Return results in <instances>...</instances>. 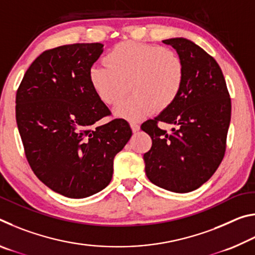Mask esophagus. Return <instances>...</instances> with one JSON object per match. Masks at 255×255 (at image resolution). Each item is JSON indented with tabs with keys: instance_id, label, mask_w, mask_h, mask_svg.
<instances>
[{
	"instance_id": "1",
	"label": "esophagus",
	"mask_w": 255,
	"mask_h": 255,
	"mask_svg": "<svg viewBox=\"0 0 255 255\" xmlns=\"http://www.w3.org/2000/svg\"><path fill=\"white\" fill-rule=\"evenodd\" d=\"M130 127H131V130L133 132H137L139 130V125H138L136 122H130Z\"/></svg>"
}]
</instances>
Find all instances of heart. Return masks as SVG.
I'll return each instance as SVG.
<instances>
[{
  "label": "heart",
  "instance_id": "obj_1",
  "mask_svg": "<svg viewBox=\"0 0 255 255\" xmlns=\"http://www.w3.org/2000/svg\"><path fill=\"white\" fill-rule=\"evenodd\" d=\"M106 64L94 65L89 79L94 93L108 106H115L119 117L137 119L150 111L169 108L179 97L184 82V63L167 47L124 41L108 51Z\"/></svg>",
  "mask_w": 255,
  "mask_h": 255
}]
</instances>
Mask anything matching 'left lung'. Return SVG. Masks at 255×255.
I'll use <instances>...</instances> for the list:
<instances>
[{"label":"left lung","instance_id":"obj_1","mask_svg":"<svg viewBox=\"0 0 255 255\" xmlns=\"http://www.w3.org/2000/svg\"><path fill=\"white\" fill-rule=\"evenodd\" d=\"M184 63V82L172 105L141 125L152 138L144 154L150 182L172 192L193 191L218 169L226 150L231 98L218 63L184 38L163 40ZM174 126L166 132L158 125Z\"/></svg>","mask_w":255,"mask_h":255}]
</instances>
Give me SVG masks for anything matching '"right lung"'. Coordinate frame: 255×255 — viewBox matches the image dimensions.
Instances as JSON below:
<instances>
[{
    "label": "right lung",
    "mask_w": 255,
    "mask_h": 255,
    "mask_svg": "<svg viewBox=\"0 0 255 255\" xmlns=\"http://www.w3.org/2000/svg\"><path fill=\"white\" fill-rule=\"evenodd\" d=\"M103 45L47 49L33 60L16 91L15 118L33 173L53 191L85 198L110 183L114 158L132 131L94 93L89 74Z\"/></svg>",
    "instance_id": "add662e5"
}]
</instances>
